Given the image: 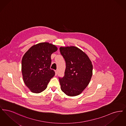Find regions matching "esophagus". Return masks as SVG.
Segmentation results:
<instances>
[{"label": "esophagus", "instance_id": "34e87169", "mask_svg": "<svg viewBox=\"0 0 126 126\" xmlns=\"http://www.w3.org/2000/svg\"><path fill=\"white\" fill-rule=\"evenodd\" d=\"M55 75H57V74H58V71L57 70H55Z\"/></svg>", "mask_w": 126, "mask_h": 126}]
</instances>
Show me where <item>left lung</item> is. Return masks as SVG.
I'll return each instance as SVG.
<instances>
[{
    "instance_id": "1",
    "label": "left lung",
    "mask_w": 126,
    "mask_h": 126,
    "mask_svg": "<svg viewBox=\"0 0 126 126\" xmlns=\"http://www.w3.org/2000/svg\"><path fill=\"white\" fill-rule=\"evenodd\" d=\"M66 62L64 76L59 78L61 89L68 96L80 94L87 87L93 75V65L87 55L74 46L60 47Z\"/></svg>"
}]
</instances>
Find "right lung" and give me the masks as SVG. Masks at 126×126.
I'll return each mask as SVG.
<instances>
[{
    "mask_svg": "<svg viewBox=\"0 0 126 126\" xmlns=\"http://www.w3.org/2000/svg\"><path fill=\"white\" fill-rule=\"evenodd\" d=\"M56 46L48 42L33 45L24 54L22 60V72L25 85L32 92L40 93L45 90L55 72L50 68L51 55Z\"/></svg>",
    "mask_w": 126,
    "mask_h": 126,
    "instance_id": "add662e5",
    "label": "right lung"
}]
</instances>
